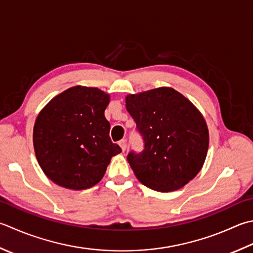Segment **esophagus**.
<instances>
[{"label":"esophagus","mask_w":253,"mask_h":253,"mask_svg":"<svg viewBox=\"0 0 253 253\" xmlns=\"http://www.w3.org/2000/svg\"><path fill=\"white\" fill-rule=\"evenodd\" d=\"M118 143H120L122 150L123 151H126V149H127V140L126 139H122Z\"/></svg>","instance_id":"34e87169"}]
</instances>
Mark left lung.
Returning <instances> with one entry per match:
<instances>
[{
    "label": "left lung",
    "mask_w": 253,
    "mask_h": 253,
    "mask_svg": "<svg viewBox=\"0 0 253 253\" xmlns=\"http://www.w3.org/2000/svg\"><path fill=\"white\" fill-rule=\"evenodd\" d=\"M126 108L143 140L141 152L127 156L137 179L158 192L179 190L194 179L210 143L200 111L171 87L129 94Z\"/></svg>",
    "instance_id": "left-lung-1"
}]
</instances>
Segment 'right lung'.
Masks as SVG:
<instances>
[{
	"mask_svg": "<svg viewBox=\"0 0 253 253\" xmlns=\"http://www.w3.org/2000/svg\"><path fill=\"white\" fill-rule=\"evenodd\" d=\"M110 95L96 87L73 86L44 106L36 118L33 142L39 166L56 184L85 190L102 180L121 147L110 137L104 116Z\"/></svg>",
	"mask_w": 253,
	"mask_h": 253,
	"instance_id": "right-lung-1",
	"label": "right lung"
}]
</instances>
